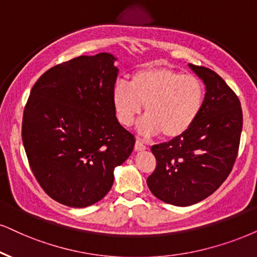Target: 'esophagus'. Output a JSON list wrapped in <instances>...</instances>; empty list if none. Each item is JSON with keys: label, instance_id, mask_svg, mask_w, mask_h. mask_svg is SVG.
Segmentation results:
<instances>
[{"label": "esophagus", "instance_id": "34e87169", "mask_svg": "<svg viewBox=\"0 0 257 257\" xmlns=\"http://www.w3.org/2000/svg\"><path fill=\"white\" fill-rule=\"evenodd\" d=\"M146 148H147V147H146V145L144 144V142H142V140L140 138L136 139V142H135V149H136V151H145Z\"/></svg>", "mask_w": 257, "mask_h": 257}]
</instances>
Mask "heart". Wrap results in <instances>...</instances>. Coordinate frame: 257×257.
Listing matches in <instances>:
<instances>
[{"label": "heart", "instance_id": "heart-1", "mask_svg": "<svg viewBox=\"0 0 257 257\" xmlns=\"http://www.w3.org/2000/svg\"><path fill=\"white\" fill-rule=\"evenodd\" d=\"M205 89L199 78L167 67H149L132 74L129 84L119 80L112 90V104L118 121L132 125L142 111L140 122L146 135L168 139L183 135L192 126L203 109Z\"/></svg>", "mask_w": 257, "mask_h": 257}]
</instances>
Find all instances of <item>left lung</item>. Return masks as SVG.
<instances>
[{"mask_svg": "<svg viewBox=\"0 0 257 257\" xmlns=\"http://www.w3.org/2000/svg\"><path fill=\"white\" fill-rule=\"evenodd\" d=\"M188 66L206 86L203 109L192 126L168 142L154 145L151 192L165 203L188 206L205 199L225 181L241 140V102L222 77L204 66Z\"/></svg>", "mask_w": 257, "mask_h": 257, "instance_id": "obj_1", "label": "left lung"}]
</instances>
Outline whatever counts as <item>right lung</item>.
I'll use <instances>...</instances> for the list:
<instances>
[{"label": "right lung", "mask_w": 257, "mask_h": 257, "mask_svg": "<svg viewBox=\"0 0 257 257\" xmlns=\"http://www.w3.org/2000/svg\"><path fill=\"white\" fill-rule=\"evenodd\" d=\"M110 53L80 56L47 70L34 84L22 118L29 166L58 203L86 207L113 184V168L132 154L135 138L112 104L117 78Z\"/></svg>", "instance_id": "right-lung-1"}]
</instances>
